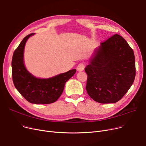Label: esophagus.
Listing matches in <instances>:
<instances>
[{
	"label": "esophagus",
	"mask_w": 146,
	"mask_h": 146,
	"mask_svg": "<svg viewBox=\"0 0 146 146\" xmlns=\"http://www.w3.org/2000/svg\"><path fill=\"white\" fill-rule=\"evenodd\" d=\"M84 69V65L83 63H80L77 67V70L78 72H82Z\"/></svg>",
	"instance_id": "esophagus-1"
}]
</instances>
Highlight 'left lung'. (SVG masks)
<instances>
[{
    "instance_id": "1",
    "label": "left lung",
    "mask_w": 146,
    "mask_h": 146,
    "mask_svg": "<svg viewBox=\"0 0 146 146\" xmlns=\"http://www.w3.org/2000/svg\"><path fill=\"white\" fill-rule=\"evenodd\" d=\"M86 89L94 101H119L133 84L135 76L134 52L128 43L114 35L95 48L85 68Z\"/></svg>"
}]
</instances>
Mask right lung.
I'll list each match as a JSON object with an SVG mask.
<instances>
[{"label": "right lung", "instance_id": "right-lung-1", "mask_svg": "<svg viewBox=\"0 0 146 146\" xmlns=\"http://www.w3.org/2000/svg\"><path fill=\"white\" fill-rule=\"evenodd\" d=\"M26 36L13 53L12 61V78L17 91L29 102L33 104H50L55 102L62 94L66 82L74 76L73 69L47 79L35 77L29 72L24 62V50L28 38Z\"/></svg>", "mask_w": 146, "mask_h": 146}]
</instances>
